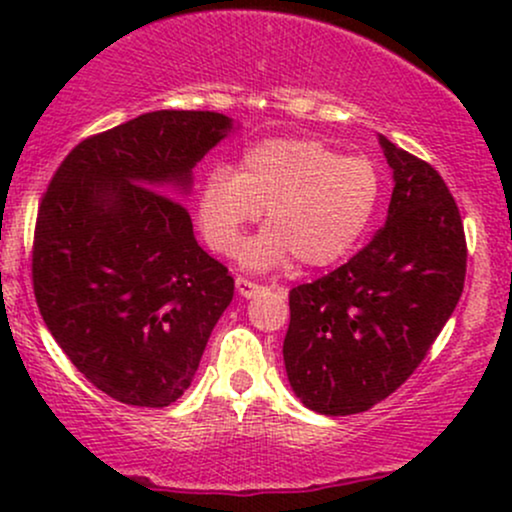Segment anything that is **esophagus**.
Here are the masks:
<instances>
[{
  "label": "esophagus",
  "mask_w": 512,
  "mask_h": 512,
  "mask_svg": "<svg viewBox=\"0 0 512 512\" xmlns=\"http://www.w3.org/2000/svg\"><path fill=\"white\" fill-rule=\"evenodd\" d=\"M236 291H238V296L252 298V296H257V293L262 291V286L255 284V281L245 279V276H238V279H236Z\"/></svg>",
  "instance_id": "esophagus-1"
}]
</instances>
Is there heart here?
Segmentation results:
<instances>
[{"label":"heart","instance_id":"b5f03b06","mask_svg":"<svg viewBox=\"0 0 512 512\" xmlns=\"http://www.w3.org/2000/svg\"><path fill=\"white\" fill-rule=\"evenodd\" d=\"M380 195L383 178L368 158L342 156L317 139L276 137L248 146L236 170H209L197 221L209 248L228 255L264 209V231L240 250L245 267L272 269L291 255L303 267H327L354 250Z\"/></svg>","mask_w":512,"mask_h":512}]
</instances>
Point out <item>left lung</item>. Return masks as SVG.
Wrapping results in <instances>:
<instances>
[{"label": "left lung", "instance_id": "8db88e82", "mask_svg": "<svg viewBox=\"0 0 512 512\" xmlns=\"http://www.w3.org/2000/svg\"><path fill=\"white\" fill-rule=\"evenodd\" d=\"M392 170L385 226L349 262L289 293L291 390L325 416L390 397L436 342L462 296L467 245L436 168L378 134Z\"/></svg>", "mask_w": 512, "mask_h": 512}]
</instances>
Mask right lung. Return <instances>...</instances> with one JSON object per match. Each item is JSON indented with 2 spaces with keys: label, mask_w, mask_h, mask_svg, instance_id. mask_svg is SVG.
<instances>
[{
  "label": "right lung",
  "mask_w": 512,
  "mask_h": 512,
  "mask_svg": "<svg viewBox=\"0 0 512 512\" xmlns=\"http://www.w3.org/2000/svg\"><path fill=\"white\" fill-rule=\"evenodd\" d=\"M233 129L209 110L144 113L74 146L45 192L35 301L69 361L117 402L173 404L233 301V276L175 199Z\"/></svg>",
  "instance_id": "right-lung-1"
}]
</instances>
